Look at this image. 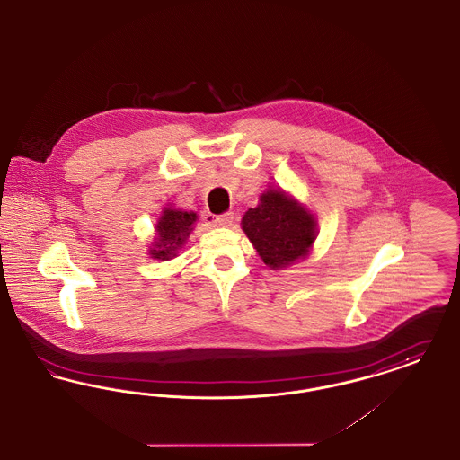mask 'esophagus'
Instances as JSON below:
<instances>
[{"instance_id": "esophagus-1", "label": "esophagus", "mask_w": 460, "mask_h": 460, "mask_svg": "<svg viewBox=\"0 0 460 460\" xmlns=\"http://www.w3.org/2000/svg\"><path fill=\"white\" fill-rule=\"evenodd\" d=\"M233 212H226V214H220V216L216 217V224L217 226H220V227H229L231 224H233Z\"/></svg>"}]
</instances>
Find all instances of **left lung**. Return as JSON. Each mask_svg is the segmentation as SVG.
<instances>
[{
	"mask_svg": "<svg viewBox=\"0 0 460 460\" xmlns=\"http://www.w3.org/2000/svg\"><path fill=\"white\" fill-rule=\"evenodd\" d=\"M243 231L264 264L281 270L304 259L316 238L314 217L281 190H268L243 216Z\"/></svg>",
	"mask_w": 460,
	"mask_h": 460,
	"instance_id": "left-lung-1",
	"label": "left lung"
}]
</instances>
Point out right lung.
Segmentation results:
<instances>
[{"instance_id": "right-lung-1", "label": "right lung", "mask_w": 460, "mask_h": 460, "mask_svg": "<svg viewBox=\"0 0 460 460\" xmlns=\"http://www.w3.org/2000/svg\"><path fill=\"white\" fill-rule=\"evenodd\" d=\"M196 218L198 217L192 212L166 208L156 226L158 238L155 242V250H151V255L162 261L175 257L177 250L188 240Z\"/></svg>"}]
</instances>
